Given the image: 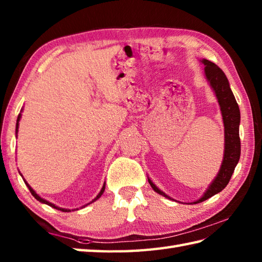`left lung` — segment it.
Wrapping results in <instances>:
<instances>
[{"label": "left lung", "mask_w": 262, "mask_h": 262, "mask_svg": "<svg viewBox=\"0 0 262 262\" xmlns=\"http://www.w3.org/2000/svg\"><path fill=\"white\" fill-rule=\"evenodd\" d=\"M202 63L205 65L206 79L209 82L211 89H213L216 94L217 101L220 103L222 117H223L224 122L225 144L223 162H222L219 174H217L214 181L210 183V186L208 187L207 190L205 191L203 197L198 199L197 202H194L193 204L202 203L204 200L208 199L211 196H214V194L223 190L227 186V183H229L233 172H234V169L238 162V160H240L241 154V142L240 135H238V126H240L241 118L240 109H238L234 94H233L230 88L229 80H227L224 72L213 62H210L208 59H203ZM148 182L155 192L171 199L168 194L161 191L149 178Z\"/></svg>", "instance_id": "8db88e82"}]
</instances>
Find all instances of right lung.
<instances>
[{"label": "right lung", "mask_w": 262, "mask_h": 262, "mask_svg": "<svg viewBox=\"0 0 262 262\" xmlns=\"http://www.w3.org/2000/svg\"><path fill=\"white\" fill-rule=\"evenodd\" d=\"M20 118H21V114H19V116H18V119H16V126H15V133H18V128H19V121H20ZM25 182H26V185L28 186V188H29V190H30V192H31V194L33 197H35L37 200H39V202L40 203H42V204H46V205H48V206H51V207H53V208H56V209H58V210H62V211H71L70 209H65V208H60V207H58V206H55L54 204H52V203H49V202H47V200H45L43 198H41L40 196H38V194L36 193V191L33 190V189L28 185V182L25 180ZM104 188H105V185H103V187H102V189L101 190H100V192L98 193V196L94 198L91 203H93V202H96L97 199H99L100 197H101V194L103 193V191H104Z\"/></svg>", "instance_id": "1"}]
</instances>
